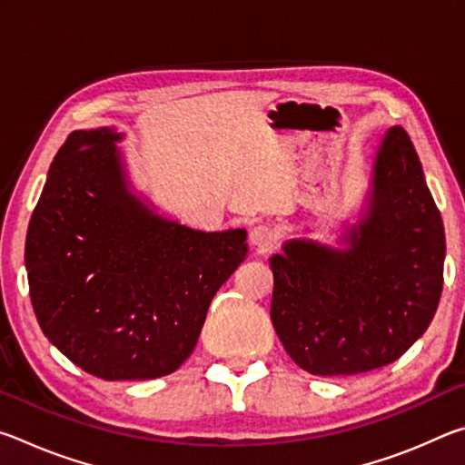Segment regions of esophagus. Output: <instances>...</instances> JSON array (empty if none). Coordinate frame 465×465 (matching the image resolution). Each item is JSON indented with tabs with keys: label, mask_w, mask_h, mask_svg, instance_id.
<instances>
[{
	"label": "esophagus",
	"mask_w": 465,
	"mask_h": 465,
	"mask_svg": "<svg viewBox=\"0 0 465 465\" xmlns=\"http://www.w3.org/2000/svg\"><path fill=\"white\" fill-rule=\"evenodd\" d=\"M250 243L258 250L266 252L277 243V233H274V230L269 225H256L254 230L250 232Z\"/></svg>",
	"instance_id": "34e87169"
}]
</instances>
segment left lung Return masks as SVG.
<instances>
[{"label":"left lung","instance_id":"1","mask_svg":"<svg viewBox=\"0 0 465 465\" xmlns=\"http://www.w3.org/2000/svg\"><path fill=\"white\" fill-rule=\"evenodd\" d=\"M338 250L289 240L271 258V320L312 375H355L400 359L435 316L445 232L408 133L391 127L359 223Z\"/></svg>","mask_w":465,"mask_h":465}]
</instances>
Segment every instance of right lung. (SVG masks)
Masks as SVG:
<instances>
[{
	"label": "right lung",
	"instance_id": "1",
	"mask_svg": "<svg viewBox=\"0 0 465 465\" xmlns=\"http://www.w3.org/2000/svg\"><path fill=\"white\" fill-rule=\"evenodd\" d=\"M114 129L74 131L26 233L45 336L106 381L155 380L191 355L211 299L248 254L246 230L201 232L133 194Z\"/></svg>",
	"mask_w": 465,
	"mask_h": 465
}]
</instances>
